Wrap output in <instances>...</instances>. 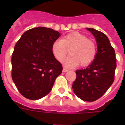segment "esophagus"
I'll return each mask as SVG.
<instances>
[{
	"label": "esophagus",
	"mask_w": 125,
	"mask_h": 125,
	"mask_svg": "<svg viewBox=\"0 0 125 125\" xmlns=\"http://www.w3.org/2000/svg\"><path fill=\"white\" fill-rule=\"evenodd\" d=\"M68 71V69L65 68V67H63V72H67V71Z\"/></svg>",
	"instance_id": "esophagus-1"
}]
</instances>
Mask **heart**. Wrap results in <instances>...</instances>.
Segmentation results:
<instances>
[{
	"mask_svg": "<svg viewBox=\"0 0 125 125\" xmlns=\"http://www.w3.org/2000/svg\"><path fill=\"white\" fill-rule=\"evenodd\" d=\"M69 51L71 56L65 61L68 66L86 67L91 64L97 54L95 43L80 32L69 33L61 40L56 41L52 46V52L57 60L63 61Z\"/></svg>",
	"mask_w": 125,
	"mask_h": 125,
	"instance_id": "heart-1",
	"label": "heart"
}]
</instances>
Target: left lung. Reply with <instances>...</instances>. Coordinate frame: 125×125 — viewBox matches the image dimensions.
<instances>
[{
    "mask_svg": "<svg viewBox=\"0 0 125 125\" xmlns=\"http://www.w3.org/2000/svg\"><path fill=\"white\" fill-rule=\"evenodd\" d=\"M87 29L96 39L97 53L87 68L76 71V78L72 88L78 98L92 102L101 98L114 81L116 57L114 49L104 34L94 28Z\"/></svg>",
    "mask_w": 125,
    "mask_h": 125,
    "instance_id": "1",
    "label": "left lung"
}]
</instances>
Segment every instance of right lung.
<instances>
[{
    "label": "right lung",
    "instance_id": "add662e5",
    "mask_svg": "<svg viewBox=\"0 0 125 125\" xmlns=\"http://www.w3.org/2000/svg\"><path fill=\"white\" fill-rule=\"evenodd\" d=\"M60 34L52 28L36 27L22 34L14 47L11 58V76L19 93L37 100L48 94L62 65L52 52Z\"/></svg>",
    "mask_w": 125,
    "mask_h": 125
}]
</instances>
